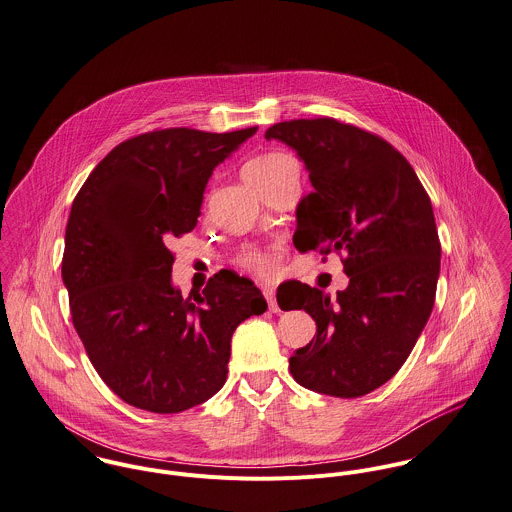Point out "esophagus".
Returning a JSON list of instances; mask_svg holds the SVG:
<instances>
[{
    "label": "esophagus",
    "instance_id": "1",
    "mask_svg": "<svg viewBox=\"0 0 512 512\" xmlns=\"http://www.w3.org/2000/svg\"><path fill=\"white\" fill-rule=\"evenodd\" d=\"M263 295L269 303V310L271 312H279V305H277V299H275V289L273 287H263Z\"/></svg>",
    "mask_w": 512,
    "mask_h": 512
}]
</instances>
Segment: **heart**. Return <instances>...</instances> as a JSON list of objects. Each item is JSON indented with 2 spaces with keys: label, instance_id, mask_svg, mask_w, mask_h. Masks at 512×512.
<instances>
[{
  "label": "heart",
  "instance_id": "1",
  "mask_svg": "<svg viewBox=\"0 0 512 512\" xmlns=\"http://www.w3.org/2000/svg\"><path fill=\"white\" fill-rule=\"evenodd\" d=\"M293 164H295V160L283 152L261 154L243 166V178L253 188L259 182L281 174L287 166H293ZM241 265L247 271H251L263 279H271V277H275V273L279 269V255L271 253V251L249 249L241 255Z\"/></svg>",
  "mask_w": 512,
  "mask_h": 512
}]
</instances>
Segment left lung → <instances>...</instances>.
<instances>
[{
  "label": "left lung",
  "mask_w": 512,
  "mask_h": 512,
  "mask_svg": "<svg viewBox=\"0 0 512 512\" xmlns=\"http://www.w3.org/2000/svg\"><path fill=\"white\" fill-rule=\"evenodd\" d=\"M265 138L297 152L314 188L297 205L295 247L346 253L350 279L332 301L295 287L316 334L291 356V374L318 394H370L408 360L433 308L441 245L429 196L392 144L352 124L303 118Z\"/></svg>",
  "instance_id": "8db88e82"
}]
</instances>
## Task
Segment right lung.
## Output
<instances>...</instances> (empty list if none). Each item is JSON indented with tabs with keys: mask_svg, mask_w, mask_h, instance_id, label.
Listing matches in <instances>:
<instances>
[{
	"mask_svg": "<svg viewBox=\"0 0 512 512\" xmlns=\"http://www.w3.org/2000/svg\"><path fill=\"white\" fill-rule=\"evenodd\" d=\"M257 128H166L118 144L77 194L63 283L91 364L126 404L178 413L227 380L231 336L267 301L247 277L219 271L194 299L172 283L174 237L202 215L213 170Z\"/></svg>",
	"mask_w": 512,
	"mask_h": 512,
	"instance_id": "add662e5",
	"label": "right lung"
}]
</instances>
